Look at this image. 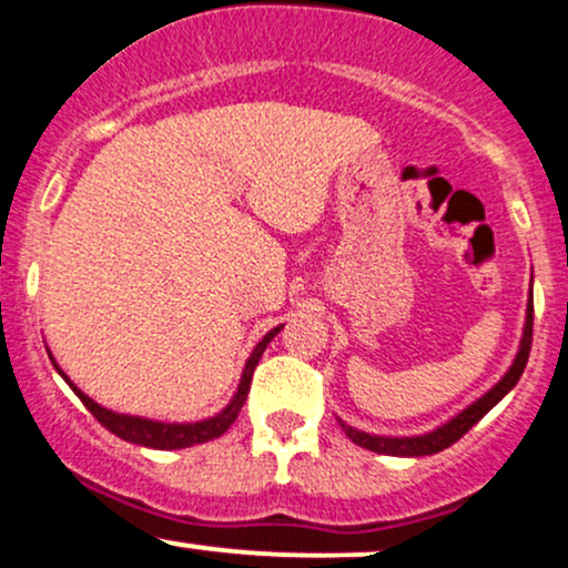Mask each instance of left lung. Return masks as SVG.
Segmentation results:
<instances>
[{
  "label": "left lung",
  "instance_id": "left-lung-1",
  "mask_svg": "<svg viewBox=\"0 0 568 568\" xmlns=\"http://www.w3.org/2000/svg\"><path fill=\"white\" fill-rule=\"evenodd\" d=\"M531 331H534V298L529 296V304H526L524 336H520V349H518V355H515L510 371H507V374L501 376V379L494 384V387L488 389L484 397H478L473 406H467L465 410H462V414H456L452 422H446V425L433 429V433L414 435V438H384V435H368V433H363V429L344 425L342 419H338V425H342L344 435H347L352 443L368 448V452L387 454V456H429V454H438V452H443V448H448L452 443L459 440L462 435L467 433V429H473V425H478V422L484 419L488 410L497 406L501 397H505L515 387V384H518L520 374H524V368H526V361H529Z\"/></svg>",
  "mask_w": 568,
  "mask_h": 568
}]
</instances>
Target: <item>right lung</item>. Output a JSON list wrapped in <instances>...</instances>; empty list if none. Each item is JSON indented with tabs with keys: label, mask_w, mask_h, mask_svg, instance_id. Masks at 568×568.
I'll return each instance as SVG.
<instances>
[{
	"label": "right lung",
	"mask_w": 568,
	"mask_h": 568,
	"mask_svg": "<svg viewBox=\"0 0 568 568\" xmlns=\"http://www.w3.org/2000/svg\"><path fill=\"white\" fill-rule=\"evenodd\" d=\"M280 328H283V325L272 328L270 334H266L262 342L256 344V349L251 352V357H247V363H245V368H243V379H240V387H237V393H234V397L230 400V406L221 410V414L211 416V419L189 422V425H171V422H154V419H141V416L114 414V410L98 406L95 400H90V397L84 395L82 389L77 387V384H71L69 376L55 366V361H53V366L58 368V374H61L63 379L69 382V387L74 389V395L84 403V408H88L90 414H93L95 419L109 429V433H114L116 438H122V440H128V443H135V446L162 448V452H171V448H189V446H197V443H207V440L219 438V435H224L226 429L234 425V419H237L240 408H243V403H245V397H247V389H251L253 368L258 366V357L264 355L266 344H270L272 338L280 334Z\"/></svg>",
	"instance_id": "right-lung-1"
}]
</instances>
